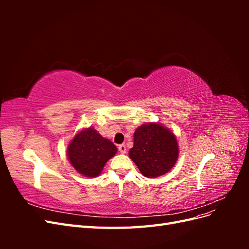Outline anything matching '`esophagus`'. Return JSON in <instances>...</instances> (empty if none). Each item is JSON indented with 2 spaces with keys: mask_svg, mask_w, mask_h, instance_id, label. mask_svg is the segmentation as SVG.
<instances>
[{
  "mask_svg": "<svg viewBox=\"0 0 249 249\" xmlns=\"http://www.w3.org/2000/svg\"><path fill=\"white\" fill-rule=\"evenodd\" d=\"M118 150L122 154H125L126 153V146L124 144H120V145H118Z\"/></svg>",
  "mask_w": 249,
  "mask_h": 249,
  "instance_id": "34e87169",
  "label": "esophagus"
}]
</instances>
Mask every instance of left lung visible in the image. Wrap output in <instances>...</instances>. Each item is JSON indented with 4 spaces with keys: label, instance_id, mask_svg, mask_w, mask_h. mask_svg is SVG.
I'll return each mask as SVG.
<instances>
[{
    "label": "left lung",
    "instance_id": "8db88e82",
    "mask_svg": "<svg viewBox=\"0 0 249 249\" xmlns=\"http://www.w3.org/2000/svg\"><path fill=\"white\" fill-rule=\"evenodd\" d=\"M129 156L148 178L167 173L178 160V145L175 134L159 124H146L134 133Z\"/></svg>",
    "mask_w": 249,
    "mask_h": 249
}]
</instances>
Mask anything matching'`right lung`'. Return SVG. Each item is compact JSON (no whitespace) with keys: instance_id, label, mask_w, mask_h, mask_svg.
Instances as JSON below:
<instances>
[{"instance_id":"1","label":"right lung","mask_w":249,"mask_h":249,"mask_svg":"<svg viewBox=\"0 0 249 249\" xmlns=\"http://www.w3.org/2000/svg\"><path fill=\"white\" fill-rule=\"evenodd\" d=\"M116 152V146L93 127L78 133L67 147V156L73 168L88 178L100 176L105 164Z\"/></svg>"}]
</instances>
